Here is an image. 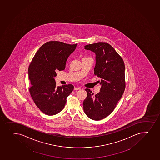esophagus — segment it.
Here are the masks:
<instances>
[{"mask_svg": "<svg viewBox=\"0 0 160 160\" xmlns=\"http://www.w3.org/2000/svg\"><path fill=\"white\" fill-rule=\"evenodd\" d=\"M81 89V88H80V87H74V90H78Z\"/></svg>", "mask_w": 160, "mask_h": 160, "instance_id": "obj_1", "label": "esophagus"}]
</instances>
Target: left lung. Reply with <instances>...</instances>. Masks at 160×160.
I'll use <instances>...</instances> for the list:
<instances>
[{"instance_id":"8db88e82","label":"left lung","mask_w":160,"mask_h":160,"mask_svg":"<svg viewBox=\"0 0 160 160\" xmlns=\"http://www.w3.org/2000/svg\"><path fill=\"white\" fill-rule=\"evenodd\" d=\"M96 54L94 74L101 78L102 87L96 95L86 89L87 96L83 110L89 118L99 120L109 115L115 108L125 89V64L122 57L109 44L93 43L84 46Z\"/></svg>"}]
</instances>
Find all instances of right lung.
<instances>
[{
    "label": "right lung",
    "instance_id": "add662e5",
    "mask_svg": "<svg viewBox=\"0 0 160 160\" xmlns=\"http://www.w3.org/2000/svg\"><path fill=\"white\" fill-rule=\"evenodd\" d=\"M77 45L48 42L36 52L29 64L30 95L36 106L47 115H54L60 112L74 89L71 84L57 87L54 78L57 76V71L65 69L68 58Z\"/></svg>",
    "mask_w": 160,
    "mask_h": 160
}]
</instances>
